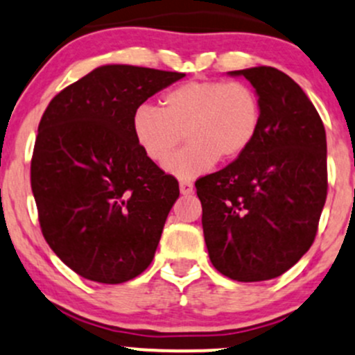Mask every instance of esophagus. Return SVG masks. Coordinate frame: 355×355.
Returning <instances> with one entry per match:
<instances>
[{
    "instance_id": "esophagus-1",
    "label": "esophagus",
    "mask_w": 355,
    "mask_h": 355,
    "mask_svg": "<svg viewBox=\"0 0 355 355\" xmlns=\"http://www.w3.org/2000/svg\"><path fill=\"white\" fill-rule=\"evenodd\" d=\"M180 192L184 196H190L193 192V184H190V182H180Z\"/></svg>"
}]
</instances>
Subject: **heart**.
I'll return each instance as SVG.
<instances>
[{
	"instance_id": "obj_1",
	"label": "heart",
	"mask_w": 355,
	"mask_h": 355,
	"mask_svg": "<svg viewBox=\"0 0 355 355\" xmlns=\"http://www.w3.org/2000/svg\"><path fill=\"white\" fill-rule=\"evenodd\" d=\"M261 101L246 83L190 80L162 97V109L141 104L135 109L131 130L139 150L150 162L163 166L189 139L168 170L180 178H196L217 159H234L244 153L261 128Z\"/></svg>"
}]
</instances>
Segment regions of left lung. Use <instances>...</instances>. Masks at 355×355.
I'll return each mask as SVG.
<instances>
[{"instance_id":"1","label":"left lung","mask_w":355,"mask_h":355,"mask_svg":"<svg viewBox=\"0 0 355 355\" xmlns=\"http://www.w3.org/2000/svg\"><path fill=\"white\" fill-rule=\"evenodd\" d=\"M256 89L261 128L225 168L196 182L214 268L236 282H264L290 270L317 236L327 198L325 128L285 72L234 70Z\"/></svg>"}]
</instances>
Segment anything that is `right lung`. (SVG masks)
I'll return each instance as SVG.
<instances>
[{
  "instance_id": "add662e5",
  "label": "right lung",
  "mask_w": 355,
  "mask_h": 355,
  "mask_svg": "<svg viewBox=\"0 0 355 355\" xmlns=\"http://www.w3.org/2000/svg\"><path fill=\"white\" fill-rule=\"evenodd\" d=\"M184 76L103 65L58 92L42 116L30 171L42 234L85 279L118 285L153 261L180 190L139 150L131 119Z\"/></svg>"
}]
</instances>
